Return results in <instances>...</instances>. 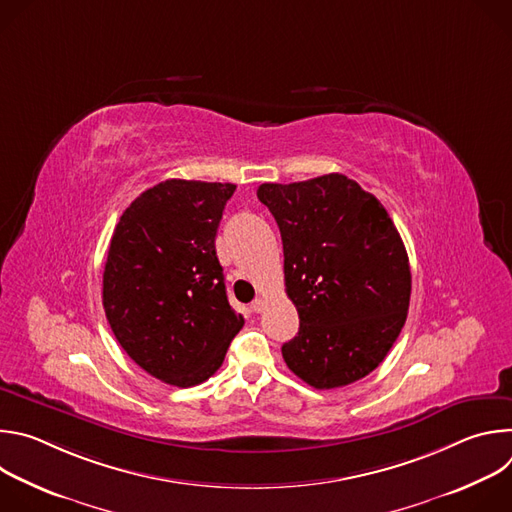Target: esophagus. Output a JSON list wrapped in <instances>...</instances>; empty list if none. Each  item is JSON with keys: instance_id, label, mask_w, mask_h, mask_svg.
I'll return each instance as SVG.
<instances>
[{"instance_id": "1", "label": "esophagus", "mask_w": 512, "mask_h": 512, "mask_svg": "<svg viewBox=\"0 0 512 512\" xmlns=\"http://www.w3.org/2000/svg\"><path fill=\"white\" fill-rule=\"evenodd\" d=\"M265 306H267V302H265L263 298H259V300H255V302L251 304V310H253V312H257V314H261V312L265 310Z\"/></svg>"}]
</instances>
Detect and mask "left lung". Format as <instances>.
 <instances>
[{
	"instance_id": "8db88e82",
	"label": "left lung",
	"mask_w": 512,
	"mask_h": 512,
	"mask_svg": "<svg viewBox=\"0 0 512 512\" xmlns=\"http://www.w3.org/2000/svg\"><path fill=\"white\" fill-rule=\"evenodd\" d=\"M281 233L285 291L300 332L281 346L289 371L314 389L373 373L409 310L411 269L385 206L354 180L326 174L261 184Z\"/></svg>"
}]
</instances>
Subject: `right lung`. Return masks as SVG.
Returning a JSON list of instances; mask_svg holds the SVG:
<instances>
[{
  "mask_svg": "<svg viewBox=\"0 0 512 512\" xmlns=\"http://www.w3.org/2000/svg\"><path fill=\"white\" fill-rule=\"evenodd\" d=\"M235 188L160 182L125 208L111 237L103 273L109 326L135 364L174 387L212 377L245 324L227 300L214 247Z\"/></svg>",
  "mask_w": 512,
  "mask_h": 512,
  "instance_id": "obj_1",
  "label": "right lung"
}]
</instances>
